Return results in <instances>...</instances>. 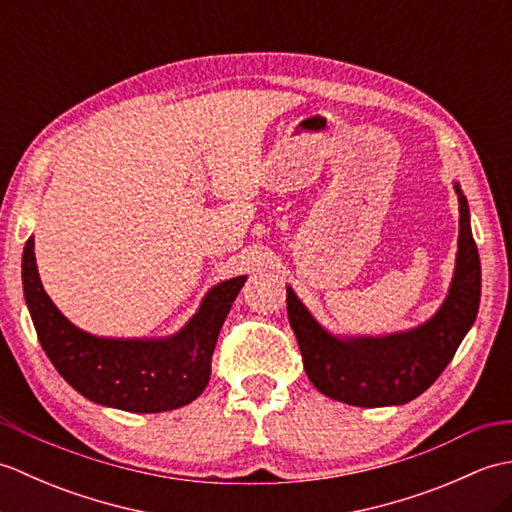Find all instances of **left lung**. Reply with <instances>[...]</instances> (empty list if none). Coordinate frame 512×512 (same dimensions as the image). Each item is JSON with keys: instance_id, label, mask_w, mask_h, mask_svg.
<instances>
[{"instance_id": "8db88e82", "label": "left lung", "mask_w": 512, "mask_h": 512, "mask_svg": "<svg viewBox=\"0 0 512 512\" xmlns=\"http://www.w3.org/2000/svg\"><path fill=\"white\" fill-rule=\"evenodd\" d=\"M460 200V239L455 277L436 317L418 330L387 339L336 341L301 306L288 288V319L295 330L303 369L321 394L356 407L402 405L424 389L451 363L480 308L482 270L469 224V204Z\"/></svg>"}]
</instances>
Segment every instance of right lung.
I'll use <instances>...</instances> for the list:
<instances>
[{
	"instance_id": "add662e5",
	"label": "right lung",
	"mask_w": 512,
	"mask_h": 512,
	"mask_svg": "<svg viewBox=\"0 0 512 512\" xmlns=\"http://www.w3.org/2000/svg\"><path fill=\"white\" fill-rule=\"evenodd\" d=\"M24 295L43 352L57 372L99 405L134 413H158L198 398L211 378V358L231 303L246 277L215 286L187 328L169 341L96 339L63 317L43 290L35 239L21 259Z\"/></svg>"
}]
</instances>
